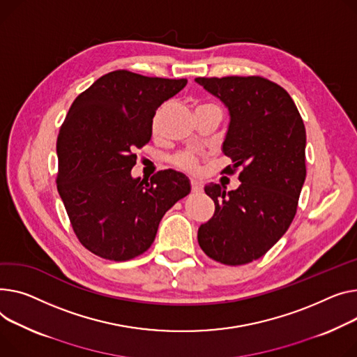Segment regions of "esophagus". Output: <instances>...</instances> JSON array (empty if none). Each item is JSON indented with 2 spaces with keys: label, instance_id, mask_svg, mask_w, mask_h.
Returning <instances> with one entry per match:
<instances>
[{
  "label": "esophagus",
  "instance_id": "34e87169",
  "mask_svg": "<svg viewBox=\"0 0 357 357\" xmlns=\"http://www.w3.org/2000/svg\"><path fill=\"white\" fill-rule=\"evenodd\" d=\"M191 188H192V192L194 194H201L204 191V186L197 179H191Z\"/></svg>",
  "mask_w": 357,
  "mask_h": 357
}]
</instances>
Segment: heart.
Listing matches in <instances>:
<instances>
[{
    "label": "heart",
    "instance_id": "b5f03b06",
    "mask_svg": "<svg viewBox=\"0 0 357 357\" xmlns=\"http://www.w3.org/2000/svg\"><path fill=\"white\" fill-rule=\"evenodd\" d=\"M160 114H162V110H158V113L153 117V130H156L158 126H159ZM174 163L178 166V168H182V169H186V171H197L199 168L198 158L192 153H189V152H183V153L176 155L174 158Z\"/></svg>",
    "mask_w": 357,
    "mask_h": 357
}]
</instances>
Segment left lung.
<instances>
[{"mask_svg":"<svg viewBox=\"0 0 357 357\" xmlns=\"http://www.w3.org/2000/svg\"><path fill=\"white\" fill-rule=\"evenodd\" d=\"M228 109L222 152L241 168V185L227 192L205 185L215 202L212 218L198 229V243L212 259L241 266L263 257L289 229L305 179V128L278 84L257 76L197 77Z\"/></svg>","mask_w":357,"mask_h":357,"instance_id":"left-lung-1","label":"left lung"}]
</instances>
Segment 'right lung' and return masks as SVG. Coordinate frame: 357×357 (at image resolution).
<instances>
[{"mask_svg": "<svg viewBox=\"0 0 357 357\" xmlns=\"http://www.w3.org/2000/svg\"><path fill=\"white\" fill-rule=\"evenodd\" d=\"M186 79L112 71L79 94L57 137L59 195L79 241L106 259L126 261L155 241L165 212L191 192L174 169L132 176L135 149L149 144L153 116Z\"/></svg>", "mask_w": 357, "mask_h": 357, "instance_id": "add662e5", "label": "right lung"}]
</instances>
